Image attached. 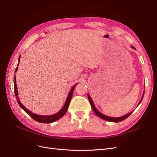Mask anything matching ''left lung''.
<instances>
[{
  "label": "left lung",
  "mask_w": 157,
  "mask_h": 157,
  "mask_svg": "<svg viewBox=\"0 0 157 157\" xmlns=\"http://www.w3.org/2000/svg\"><path fill=\"white\" fill-rule=\"evenodd\" d=\"M132 48H134V47H132ZM144 95V94H143V96H142V98H141V100H140L139 104L141 102L142 99H143ZM88 99H89L90 103V105H91V107H92V110L94 111V112L95 113H96V115L97 116H98L99 118H102V119H103V120H105V121H110V122H121V121H124V119H126V118H128V117H129V116L131 115V114H132V113H130L127 114V115H124V116H122V117H118V118L109 117L105 116V115H103L102 113H101L100 112L98 111L97 110L96 108L95 107V106H94V103H93V101H92V99H91V98H90V96H89V95H88ZM139 104H138V105H139Z\"/></svg>",
  "instance_id": "8db88e82"
}]
</instances>
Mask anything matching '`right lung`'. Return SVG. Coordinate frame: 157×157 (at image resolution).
Returning a JSON list of instances; mask_svg holds the SVG:
<instances>
[{
    "mask_svg": "<svg viewBox=\"0 0 157 157\" xmlns=\"http://www.w3.org/2000/svg\"><path fill=\"white\" fill-rule=\"evenodd\" d=\"M19 63H20V59H19V62H18V65H19ZM17 67L16 69V71H17ZM13 83H14V92H15V96H16V99L17 101V103L19 105H20V106L24 110L28 115H29L32 118H33L35 121H36V122H40V123H51V122H54L56 121H58V119H59L60 118L62 117L65 113L67 112V109L69 107V103H70V101L71 99V98H72L73 96V91H74V89L76 86L75 84V86L72 88V89L71 90V91L69 94V96L67 98V99H66V101H65V103L64 106L63 107V108L61 109V110H60L58 113H57L56 114H55V115H49V116H42V115H35V114L33 113L32 112L29 111V110H28L27 109H26L24 106H23L21 103L19 101V98H17V96H18V93H17V86H16V75H14V77H13Z\"/></svg>",
    "mask_w": 157,
    "mask_h": 157,
    "instance_id": "obj_1",
    "label": "right lung"
}]
</instances>
